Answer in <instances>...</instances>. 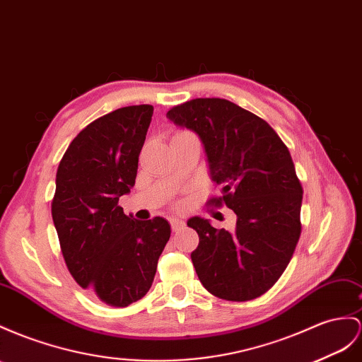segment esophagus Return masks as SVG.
<instances>
[{
  "instance_id": "34e87169",
  "label": "esophagus",
  "mask_w": 362,
  "mask_h": 362,
  "mask_svg": "<svg viewBox=\"0 0 362 362\" xmlns=\"http://www.w3.org/2000/svg\"><path fill=\"white\" fill-rule=\"evenodd\" d=\"M170 225H171L173 230H177L183 226V220L179 217H170Z\"/></svg>"
}]
</instances>
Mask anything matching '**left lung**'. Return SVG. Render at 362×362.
Returning a JSON list of instances; mask_svg holds the SVG:
<instances>
[{
	"label": "left lung",
	"mask_w": 362,
	"mask_h": 362,
	"mask_svg": "<svg viewBox=\"0 0 362 362\" xmlns=\"http://www.w3.org/2000/svg\"><path fill=\"white\" fill-rule=\"evenodd\" d=\"M166 117L200 137L221 187L209 205L225 203L237 216L233 233L208 218L188 220L200 240L191 254L199 280L218 298H257L281 276L301 234L303 188L291 153L266 120L226 99H192Z\"/></svg>",
	"instance_id": "8db88e82"
}]
</instances>
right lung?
<instances>
[{"label":"right lung","instance_id":"1","mask_svg":"<svg viewBox=\"0 0 362 362\" xmlns=\"http://www.w3.org/2000/svg\"><path fill=\"white\" fill-rule=\"evenodd\" d=\"M151 105L111 111L73 139L57 171L52 217L70 274L115 308L141 300L171 235L162 217L125 216L119 197L134 187Z\"/></svg>","mask_w":362,"mask_h":362}]
</instances>
